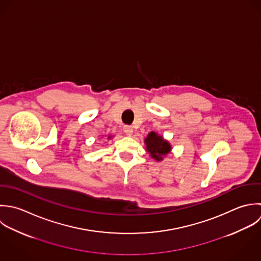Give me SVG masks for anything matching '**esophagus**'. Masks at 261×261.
<instances>
[{"instance_id":"34e87169","label":"esophagus","mask_w":261,"mask_h":261,"mask_svg":"<svg viewBox=\"0 0 261 261\" xmlns=\"http://www.w3.org/2000/svg\"><path fill=\"white\" fill-rule=\"evenodd\" d=\"M123 132H124V134H125L126 136L130 137V136L133 135V133H134V129H133V127H132V126H129V125H125V126L123 127Z\"/></svg>"}]
</instances>
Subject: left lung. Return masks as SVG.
<instances>
[{
	"instance_id": "obj_1",
	"label": "left lung",
	"mask_w": 261,
	"mask_h": 261,
	"mask_svg": "<svg viewBox=\"0 0 261 261\" xmlns=\"http://www.w3.org/2000/svg\"><path fill=\"white\" fill-rule=\"evenodd\" d=\"M144 142L146 145V151L150 154L151 158L157 162L163 161L164 157H166L172 149L170 143L155 132L149 133Z\"/></svg>"
}]
</instances>
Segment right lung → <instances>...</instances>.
Segmentation results:
<instances>
[{
  "label": "right lung",
  "instance_id": "1",
  "mask_svg": "<svg viewBox=\"0 0 261 261\" xmlns=\"http://www.w3.org/2000/svg\"><path fill=\"white\" fill-rule=\"evenodd\" d=\"M110 137H111V136H109V137H108V139H110Z\"/></svg>",
  "mask_w": 261,
  "mask_h": 261
}]
</instances>
